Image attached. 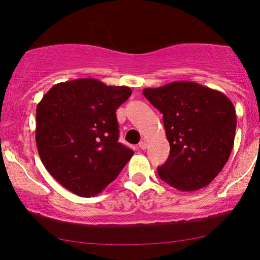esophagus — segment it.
<instances>
[{
	"label": "esophagus",
	"mask_w": 260,
	"mask_h": 260,
	"mask_svg": "<svg viewBox=\"0 0 260 260\" xmlns=\"http://www.w3.org/2000/svg\"><path fill=\"white\" fill-rule=\"evenodd\" d=\"M138 147H140L142 150H144V149H147L148 148V144H147V142L145 141H142V142H140V144H138Z\"/></svg>",
	"instance_id": "obj_1"
}]
</instances>
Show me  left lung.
Instances as JSON below:
<instances>
[{"label": "left lung", "mask_w": 260, "mask_h": 260, "mask_svg": "<svg viewBox=\"0 0 260 260\" xmlns=\"http://www.w3.org/2000/svg\"><path fill=\"white\" fill-rule=\"evenodd\" d=\"M144 97L163 115L170 145L158 176L181 191L208 186L229 161L237 127L236 109L222 92L193 81L144 88Z\"/></svg>", "instance_id": "left-lung-1"}]
</instances>
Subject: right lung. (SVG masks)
<instances>
[{
  "label": "right lung",
  "instance_id": "obj_1",
  "mask_svg": "<svg viewBox=\"0 0 260 260\" xmlns=\"http://www.w3.org/2000/svg\"><path fill=\"white\" fill-rule=\"evenodd\" d=\"M127 86L93 78L59 83L37 106L35 141L48 173L81 198L95 197L118 176L134 151L118 142L116 110Z\"/></svg>",
  "mask_w": 260,
  "mask_h": 260
}]
</instances>
